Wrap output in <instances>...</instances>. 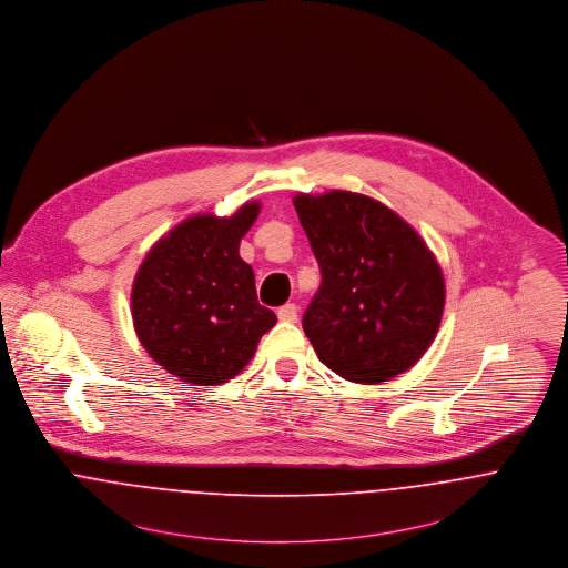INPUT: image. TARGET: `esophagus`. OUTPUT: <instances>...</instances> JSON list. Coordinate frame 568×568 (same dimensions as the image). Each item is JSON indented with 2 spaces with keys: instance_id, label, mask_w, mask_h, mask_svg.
<instances>
[{
  "instance_id": "obj_1",
  "label": "esophagus",
  "mask_w": 568,
  "mask_h": 568,
  "mask_svg": "<svg viewBox=\"0 0 568 568\" xmlns=\"http://www.w3.org/2000/svg\"><path fill=\"white\" fill-rule=\"evenodd\" d=\"M276 315H278L281 322H296V320H298V307H296L294 303H287V305H283V307L276 312Z\"/></svg>"
}]
</instances>
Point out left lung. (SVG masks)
Instances as JSON below:
<instances>
[{
    "mask_svg": "<svg viewBox=\"0 0 568 568\" xmlns=\"http://www.w3.org/2000/svg\"><path fill=\"white\" fill-rule=\"evenodd\" d=\"M322 283L303 315L320 362L353 383L409 371L432 346L444 312V278L423 237L362 193L294 197Z\"/></svg>",
    "mask_w": 568,
    "mask_h": 568,
    "instance_id": "8db88e82",
    "label": "left lung"
}]
</instances>
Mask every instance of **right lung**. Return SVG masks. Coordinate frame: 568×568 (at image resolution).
Here are the masks:
<instances>
[{
	"mask_svg": "<svg viewBox=\"0 0 568 568\" xmlns=\"http://www.w3.org/2000/svg\"><path fill=\"white\" fill-rule=\"evenodd\" d=\"M246 202L231 217L193 215L161 237L132 283V322L148 355L174 377L217 385L253 359L276 315L256 301L240 242L258 215Z\"/></svg>",
	"mask_w": 568,
	"mask_h": 568,
	"instance_id": "1",
	"label": "right lung"
}]
</instances>
